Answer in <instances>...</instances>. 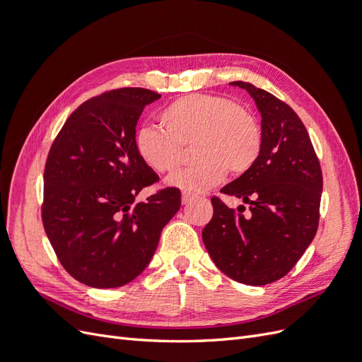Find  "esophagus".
<instances>
[{
  "label": "esophagus",
  "mask_w": 362,
  "mask_h": 362,
  "mask_svg": "<svg viewBox=\"0 0 362 362\" xmlns=\"http://www.w3.org/2000/svg\"><path fill=\"white\" fill-rule=\"evenodd\" d=\"M194 199V194L190 192H182V204L187 205Z\"/></svg>",
  "instance_id": "esophagus-1"
}]
</instances>
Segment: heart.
<instances>
[{
    "label": "heart",
    "mask_w": 362,
    "mask_h": 362,
    "mask_svg": "<svg viewBox=\"0 0 362 362\" xmlns=\"http://www.w3.org/2000/svg\"><path fill=\"white\" fill-rule=\"evenodd\" d=\"M160 124L141 127L137 154L149 169L172 173L182 161V146L193 144V166L168 178L185 192H205L222 182L228 172L246 173L257 163L262 131L257 117L223 96L190 93L172 101L160 113Z\"/></svg>",
    "instance_id": "obj_1"
}]
</instances>
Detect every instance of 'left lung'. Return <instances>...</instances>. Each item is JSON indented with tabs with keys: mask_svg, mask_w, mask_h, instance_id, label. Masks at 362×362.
<instances>
[{
	"mask_svg": "<svg viewBox=\"0 0 362 362\" xmlns=\"http://www.w3.org/2000/svg\"><path fill=\"white\" fill-rule=\"evenodd\" d=\"M254 98L261 115L262 148L246 173L222 193L249 205L237 210L211 199L213 218L204 245L226 276L266 286L286 276L319 228L323 177L308 131L293 108L245 81H233Z\"/></svg>",
	"mask_w": 362,
	"mask_h": 362,
	"instance_id": "obj_1",
	"label": "left lung"
}]
</instances>
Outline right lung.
Returning a JSON list of instances; mask_svg holds the SVG:
<instances>
[{
	"mask_svg": "<svg viewBox=\"0 0 362 362\" xmlns=\"http://www.w3.org/2000/svg\"><path fill=\"white\" fill-rule=\"evenodd\" d=\"M160 98L124 87L87 100L49 149L43 228L64 270L89 287L115 288L136 279L181 206L175 187L136 202L141 190L158 181L137 154L136 125L144 108Z\"/></svg>",
	"mask_w": 362,
	"mask_h": 362,
	"instance_id": "1",
	"label": "right lung"
}]
</instances>
